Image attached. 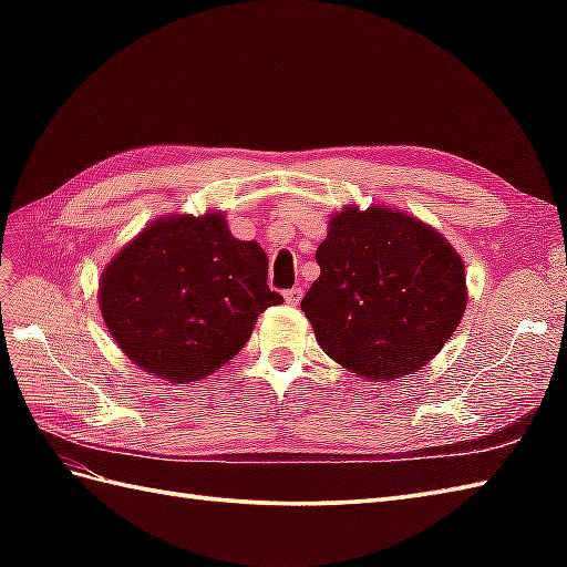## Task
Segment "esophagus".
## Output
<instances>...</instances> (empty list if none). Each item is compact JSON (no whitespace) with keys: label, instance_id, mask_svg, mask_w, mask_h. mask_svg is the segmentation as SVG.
I'll return each instance as SVG.
<instances>
[{"label":"esophagus","instance_id":"obj_1","mask_svg":"<svg viewBox=\"0 0 567 567\" xmlns=\"http://www.w3.org/2000/svg\"><path fill=\"white\" fill-rule=\"evenodd\" d=\"M302 295H305V290H302V287H292V290H287L285 292V299H287V305H299V302H302Z\"/></svg>","mask_w":567,"mask_h":567}]
</instances>
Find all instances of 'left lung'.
I'll return each mask as SVG.
<instances>
[{
	"label": "left lung",
	"mask_w": 567,
	"mask_h": 567,
	"mask_svg": "<svg viewBox=\"0 0 567 567\" xmlns=\"http://www.w3.org/2000/svg\"><path fill=\"white\" fill-rule=\"evenodd\" d=\"M317 262L302 311L323 353L360 378L412 375L463 319V260L416 216L351 204L331 219Z\"/></svg>",
	"instance_id": "left-lung-1"
}]
</instances>
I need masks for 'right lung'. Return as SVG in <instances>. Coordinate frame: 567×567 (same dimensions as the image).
<instances>
[{
    "instance_id": "obj_1",
    "label": "right lung",
    "mask_w": 567,
    "mask_h": 567,
    "mask_svg": "<svg viewBox=\"0 0 567 567\" xmlns=\"http://www.w3.org/2000/svg\"><path fill=\"white\" fill-rule=\"evenodd\" d=\"M268 256L231 236L221 212L163 216L118 250L100 282L106 329L138 368L177 384L212 375L280 305Z\"/></svg>"
}]
</instances>
